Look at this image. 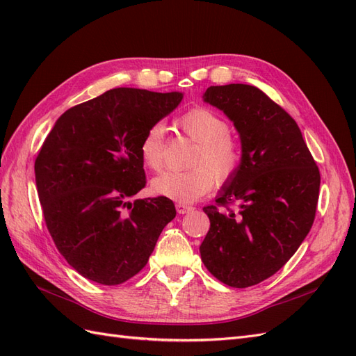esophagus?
Wrapping results in <instances>:
<instances>
[{
    "label": "esophagus",
    "mask_w": 356,
    "mask_h": 356,
    "mask_svg": "<svg viewBox=\"0 0 356 356\" xmlns=\"http://www.w3.org/2000/svg\"><path fill=\"white\" fill-rule=\"evenodd\" d=\"M193 209V207H190V204H186V203H177V212L178 213H188V212H191Z\"/></svg>",
    "instance_id": "obj_1"
}]
</instances>
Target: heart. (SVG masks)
<instances>
[{
	"label": "heart",
	"mask_w": 356,
	"mask_h": 356,
	"mask_svg": "<svg viewBox=\"0 0 356 356\" xmlns=\"http://www.w3.org/2000/svg\"><path fill=\"white\" fill-rule=\"evenodd\" d=\"M182 131L199 144L193 154L190 166L184 172L166 170L153 178L152 190L154 195L168 197L179 203H191L207 195L215 182L232 179L242 163V149L229 136V124L224 118L208 108H193L181 117ZM143 163L152 170L165 166V129L154 124L148 129L139 144Z\"/></svg>",
	"instance_id": "1"
}]
</instances>
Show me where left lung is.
Wrapping results in <instances>:
<instances>
[{
  "label": "left lung",
  "instance_id": "1",
  "mask_svg": "<svg viewBox=\"0 0 356 356\" xmlns=\"http://www.w3.org/2000/svg\"><path fill=\"white\" fill-rule=\"evenodd\" d=\"M203 101L233 122L242 163L215 200L217 206L234 201L238 209L203 208L211 227L200 257L222 284L252 286L284 267L310 232L319 169L294 118L255 86H211Z\"/></svg>",
  "mask_w": 356,
  "mask_h": 356
}]
</instances>
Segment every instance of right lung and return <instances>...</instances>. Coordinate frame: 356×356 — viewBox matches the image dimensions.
Segmentation results:
<instances>
[{
  "label": "right lung",
  "mask_w": 356,
  "mask_h": 356,
  "mask_svg": "<svg viewBox=\"0 0 356 356\" xmlns=\"http://www.w3.org/2000/svg\"><path fill=\"white\" fill-rule=\"evenodd\" d=\"M182 96L111 89L63 113L42 144L35 160L42 215L59 252L89 281L118 285L141 272L175 218L168 197H131L145 187L143 136Z\"/></svg>",
  "instance_id": "add662e5"
}]
</instances>
